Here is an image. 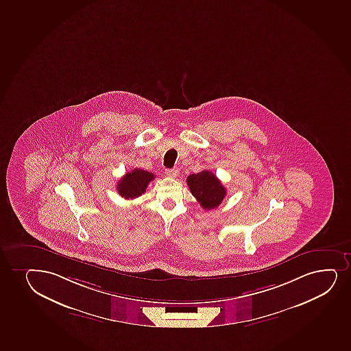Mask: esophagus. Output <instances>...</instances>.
<instances>
[{"label":"esophagus","instance_id":"1","mask_svg":"<svg viewBox=\"0 0 351 351\" xmlns=\"http://www.w3.org/2000/svg\"><path fill=\"white\" fill-rule=\"evenodd\" d=\"M165 173L167 177L176 178L178 177V169H165Z\"/></svg>","mask_w":351,"mask_h":351}]
</instances>
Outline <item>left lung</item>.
I'll list each match as a JSON object with an SVG mask.
<instances>
[{"mask_svg":"<svg viewBox=\"0 0 351 351\" xmlns=\"http://www.w3.org/2000/svg\"><path fill=\"white\" fill-rule=\"evenodd\" d=\"M187 185L190 187L191 193L206 210L217 208L226 197V189L221 185V182L207 169L189 176Z\"/></svg>","mask_w":351,"mask_h":351,"instance_id":"8db88e82","label":"left lung"}]
</instances>
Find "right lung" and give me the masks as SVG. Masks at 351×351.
Wrapping results in <instances>:
<instances>
[{
	"label": "right lung",
	"mask_w": 351,
	"mask_h": 351,
	"mask_svg": "<svg viewBox=\"0 0 351 351\" xmlns=\"http://www.w3.org/2000/svg\"><path fill=\"white\" fill-rule=\"evenodd\" d=\"M154 179V174L145 169H134L121 178L117 184L119 195L125 199L141 197L145 192L149 182Z\"/></svg>",
	"instance_id": "add662e5"
}]
</instances>
